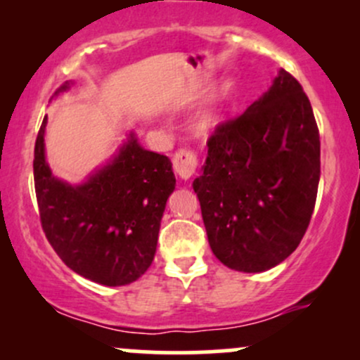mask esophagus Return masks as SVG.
<instances>
[{
  "label": "esophagus",
  "instance_id": "obj_1",
  "mask_svg": "<svg viewBox=\"0 0 360 360\" xmlns=\"http://www.w3.org/2000/svg\"><path fill=\"white\" fill-rule=\"evenodd\" d=\"M172 166H174V172L181 177V179H189L198 167L196 152L188 147L179 148L174 154V157H172Z\"/></svg>",
  "mask_w": 360,
  "mask_h": 360
}]
</instances>
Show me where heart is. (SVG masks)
I'll list each match as a JSON object with an SVG mask.
<instances>
[{
  "instance_id": "b5f03b06",
  "label": "heart",
  "mask_w": 360,
  "mask_h": 360,
  "mask_svg": "<svg viewBox=\"0 0 360 360\" xmlns=\"http://www.w3.org/2000/svg\"><path fill=\"white\" fill-rule=\"evenodd\" d=\"M223 91L225 89H221L220 94H217V96H214L203 110H200V113H198V117H196L198 127L200 128H208V127L214 125V122H217V118H218V113H220V103H221Z\"/></svg>"
}]
</instances>
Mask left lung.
Returning a JSON list of instances; mask_svg holds the SVG:
<instances>
[{
	"mask_svg": "<svg viewBox=\"0 0 360 360\" xmlns=\"http://www.w3.org/2000/svg\"><path fill=\"white\" fill-rule=\"evenodd\" d=\"M318 181L315 115L300 82L281 69L264 96L217 125L193 183L217 259L242 272L283 262L307 232Z\"/></svg>",
	"mask_w": 360,
	"mask_h": 360,
	"instance_id": "8db88e82",
	"label": "left lung"
}]
</instances>
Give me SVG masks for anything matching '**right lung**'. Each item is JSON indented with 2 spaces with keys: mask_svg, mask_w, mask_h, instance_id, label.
Masks as SVG:
<instances>
[{
  "mask_svg": "<svg viewBox=\"0 0 360 360\" xmlns=\"http://www.w3.org/2000/svg\"><path fill=\"white\" fill-rule=\"evenodd\" d=\"M69 82L56 91V96ZM44 118L35 142L34 179L40 223L62 262L82 278L125 286L150 267L160 220L176 177L167 155L140 147L134 134L111 162L71 186L45 160Z\"/></svg>",
  "mask_w": 360,
  "mask_h": 360,
  "instance_id": "right-lung-1",
  "label": "right lung"
}]
</instances>
